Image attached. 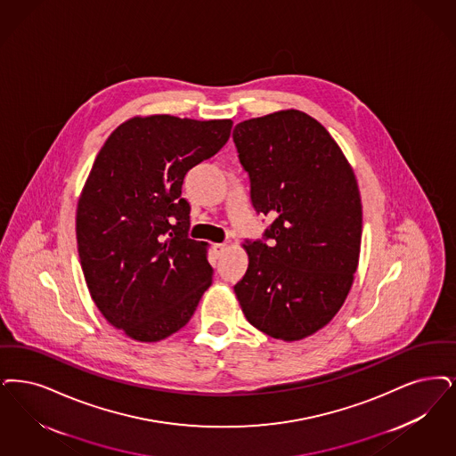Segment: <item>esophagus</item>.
I'll return each instance as SVG.
<instances>
[{
	"label": "esophagus",
	"mask_w": 456,
	"mask_h": 456,
	"mask_svg": "<svg viewBox=\"0 0 456 456\" xmlns=\"http://www.w3.org/2000/svg\"><path fill=\"white\" fill-rule=\"evenodd\" d=\"M225 249H227V246L225 244H214V253L217 256H222L225 253Z\"/></svg>",
	"instance_id": "esophagus-1"
}]
</instances>
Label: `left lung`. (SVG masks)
<instances>
[{
  "mask_svg": "<svg viewBox=\"0 0 456 456\" xmlns=\"http://www.w3.org/2000/svg\"><path fill=\"white\" fill-rule=\"evenodd\" d=\"M251 203L272 224L246 239L248 272L234 292L246 319L298 341L343 307L362 246V199L343 151L315 118L283 110L237 124Z\"/></svg>",
  "mask_w": 456,
  "mask_h": 456,
  "instance_id": "8db88e82",
  "label": "left lung"
}]
</instances>
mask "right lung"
<instances>
[{
  "mask_svg": "<svg viewBox=\"0 0 456 456\" xmlns=\"http://www.w3.org/2000/svg\"><path fill=\"white\" fill-rule=\"evenodd\" d=\"M232 120L134 117L111 132L77 201L93 302L113 328L156 343L188 324L212 285L207 244L188 237L184 175L217 154Z\"/></svg>",
  "mask_w": 456,
  "mask_h": 456,
  "instance_id": "obj_1",
  "label": "right lung"
}]
</instances>
